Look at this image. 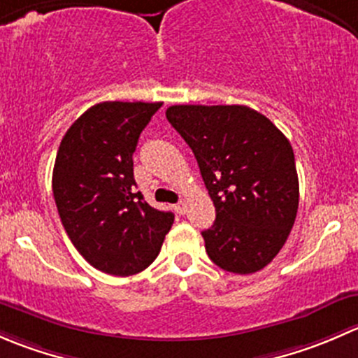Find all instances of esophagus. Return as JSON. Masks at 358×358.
<instances>
[{
	"mask_svg": "<svg viewBox=\"0 0 358 358\" xmlns=\"http://www.w3.org/2000/svg\"><path fill=\"white\" fill-rule=\"evenodd\" d=\"M175 211L178 213V215H185V211H187V206H185V202H182V201H180L178 204H175Z\"/></svg>",
	"mask_w": 358,
	"mask_h": 358,
	"instance_id": "1",
	"label": "esophagus"
}]
</instances>
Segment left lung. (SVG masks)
I'll use <instances>...</instances> for the list:
<instances>
[{"instance_id": "obj_1", "label": "left lung", "mask_w": 358, "mask_h": 358, "mask_svg": "<svg viewBox=\"0 0 358 358\" xmlns=\"http://www.w3.org/2000/svg\"><path fill=\"white\" fill-rule=\"evenodd\" d=\"M166 117L192 149L215 204V223L202 232L211 262L241 275L265 268L298 213L289 140L246 106H171Z\"/></svg>"}]
</instances>
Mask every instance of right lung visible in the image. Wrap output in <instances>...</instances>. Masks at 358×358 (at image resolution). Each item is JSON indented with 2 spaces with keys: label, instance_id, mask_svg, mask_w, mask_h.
<instances>
[{
  "label": "right lung",
  "instance_id": "add662e5",
  "mask_svg": "<svg viewBox=\"0 0 358 358\" xmlns=\"http://www.w3.org/2000/svg\"><path fill=\"white\" fill-rule=\"evenodd\" d=\"M162 102H102L72 122L53 168V197L69 239L100 272L128 277L156 259L175 215L136 192L133 152Z\"/></svg>",
  "mask_w": 358,
  "mask_h": 358
}]
</instances>
